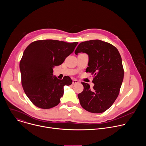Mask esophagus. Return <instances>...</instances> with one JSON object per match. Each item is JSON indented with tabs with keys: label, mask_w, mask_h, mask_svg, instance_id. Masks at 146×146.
<instances>
[{
	"label": "esophagus",
	"mask_w": 146,
	"mask_h": 146,
	"mask_svg": "<svg viewBox=\"0 0 146 146\" xmlns=\"http://www.w3.org/2000/svg\"><path fill=\"white\" fill-rule=\"evenodd\" d=\"M79 82H78V81L77 80H76V79H74V80H73V82H72V84H78Z\"/></svg>",
	"instance_id": "1"
}]
</instances>
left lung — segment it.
<instances>
[{"label": "left lung", "instance_id": "obj_1", "mask_svg": "<svg viewBox=\"0 0 146 146\" xmlns=\"http://www.w3.org/2000/svg\"><path fill=\"white\" fill-rule=\"evenodd\" d=\"M84 52L89 57L87 72L94 75L92 89L82 82L84 90L78 98L82 108L93 113H101L109 109L116 100L123 79V68L118 50L100 40L82 42L74 53Z\"/></svg>", "mask_w": 146, "mask_h": 146}]
</instances>
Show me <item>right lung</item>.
Returning a JSON list of instances; mask_svg holds the SVG:
<instances>
[{
	"mask_svg": "<svg viewBox=\"0 0 146 146\" xmlns=\"http://www.w3.org/2000/svg\"><path fill=\"white\" fill-rule=\"evenodd\" d=\"M77 44L56 40H37L25 50L19 63L22 86L37 108L48 109L57 106L63 96L64 87L72 84L69 76L59 80L53 76V68L63 63Z\"/></svg>",
	"mask_w": 146,
	"mask_h": 146,
	"instance_id": "add662e5",
	"label": "right lung"
}]
</instances>
